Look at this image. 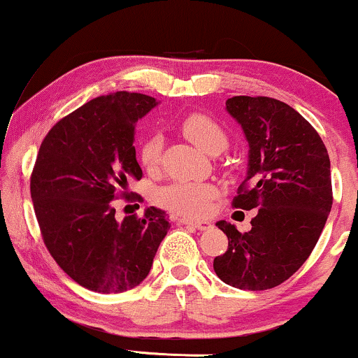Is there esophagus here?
<instances>
[{
	"label": "esophagus",
	"mask_w": 358,
	"mask_h": 358,
	"mask_svg": "<svg viewBox=\"0 0 358 358\" xmlns=\"http://www.w3.org/2000/svg\"><path fill=\"white\" fill-rule=\"evenodd\" d=\"M182 224H188V225H193L195 229H199V231H208V229H212V224L207 220H190V219H180Z\"/></svg>",
	"instance_id": "obj_1"
}]
</instances>
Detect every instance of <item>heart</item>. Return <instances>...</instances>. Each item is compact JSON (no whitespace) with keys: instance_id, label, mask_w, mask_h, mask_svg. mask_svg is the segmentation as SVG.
Wrapping results in <instances>:
<instances>
[{"instance_id":"obj_1","label":"heart","mask_w":358,"mask_h":358,"mask_svg":"<svg viewBox=\"0 0 358 358\" xmlns=\"http://www.w3.org/2000/svg\"><path fill=\"white\" fill-rule=\"evenodd\" d=\"M180 129L193 145H196L205 153L215 150H224L227 146V133L220 122L203 113L188 114L180 122ZM163 150V138L159 134H151L139 148V159L146 168H155L159 163ZM219 195V188L210 182H175L159 188L155 200L168 210L182 213V215L200 217L210 208V202Z\"/></svg>"}]
</instances>
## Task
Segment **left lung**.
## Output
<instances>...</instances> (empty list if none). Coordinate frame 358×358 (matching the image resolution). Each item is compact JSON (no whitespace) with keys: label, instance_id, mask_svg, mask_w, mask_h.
I'll use <instances>...</instances> for the list:
<instances>
[{"label":"left lung","instance_id":"left-lung-1","mask_svg":"<svg viewBox=\"0 0 358 358\" xmlns=\"http://www.w3.org/2000/svg\"><path fill=\"white\" fill-rule=\"evenodd\" d=\"M225 109L249 143L248 175L232 205L256 210L249 232L219 220L229 239L213 271L225 285L262 291L301 268L331 210L330 158L315 127L271 97L236 96Z\"/></svg>","mask_w":358,"mask_h":358}]
</instances>
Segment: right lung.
Here are the masks:
<instances>
[{"mask_svg":"<svg viewBox=\"0 0 358 358\" xmlns=\"http://www.w3.org/2000/svg\"><path fill=\"white\" fill-rule=\"evenodd\" d=\"M155 97L119 90L85 102L48 131L31 173L35 215L48 252L80 286L97 293L133 289L150 274L170 222L162 208L119 222L113 200L143 176L136 122Z\"/></svg>","mask_w":358,"mask_h":358,"instance_id":"1","label":"right lung"}]
</instances>
